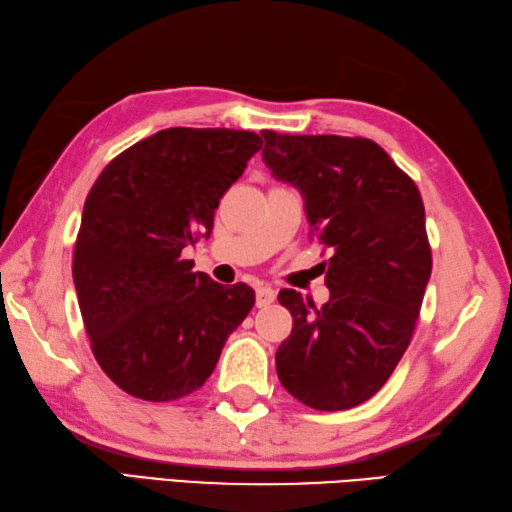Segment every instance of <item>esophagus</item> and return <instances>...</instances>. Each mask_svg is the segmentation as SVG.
<instances>
[{
  "label": "esophagus",
  "instance_id": "esophagus-1",
  "mask_svg": "<svg viewBox=\"0 0 512 512\" xmlns=\"http://www.w3.org/2000/svg\"><path fill=\"white\" fill-rule=\"evenodd\" d=\"M276 300V289L269 287V285H260L256 287V306L258 309H265L271 302Z\"/></svg>",
  "mask_w": 512,
  "mask_h": 512
}]
</instances>
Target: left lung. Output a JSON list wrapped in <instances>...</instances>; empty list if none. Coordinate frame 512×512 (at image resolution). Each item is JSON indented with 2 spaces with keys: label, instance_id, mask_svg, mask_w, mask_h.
Wrapping results in <instances>:
<instances>
[{
  "label": "left lung",
  "instance_id": "1",
  "mask_svg": "<svg viewBox=\"0 0 512 512\" xmlns=\"http://www.w3.org/2000/svg\"><path fill=\"white\" fill-rule=\"evenodd\" d=\"M271 175L304 197L311 234L331 247L324 306L282 289L293 331L276 352L278 379L320 412L377 394L410 346L431 276L425 206L377 142L263 131Z\"/></svg>",
  "mask_w": 512,
  "mask_h": 512
}]
</instances>
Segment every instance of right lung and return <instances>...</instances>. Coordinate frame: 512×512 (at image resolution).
Returning a JSON list of instances; mask_svg holds the SVG:
<instances>
[{"label":"right lung","mask_w":512,"mask_h":512,"mask_svg":"<svg viewBox=\"0 0 512 512\" xmlns=\"http://www.w3.org/2000/svg\"><path fill=\"white\" fill-rule=\"evenodd\" d=\"M263 140L252 131H157L111 160L89 190L72 276L98 366L131 396L162 403L199 390L254 306L245 282L192 271L184 247Z\"/></svg>","instance_id":"1"}]
</instances>
